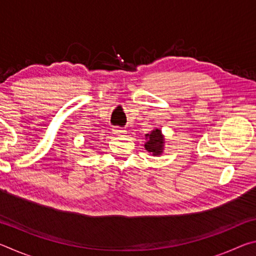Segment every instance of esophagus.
<instances>
[{"mask_svg":"<svg viewBox=\"0 0 256 256\" xmlns=\"http://www.w3.org/2000/svg\"><path fill=\"white\" fill-rule=\"evenodd\" d=\"M112 133H114L115 136H122L123 134H125V130L123 128H120V126H114L112 128Z\"/></svg>","mask_w":256,"mask_h":256,"instance_id":"1","label":"esophagus"}]
</instances>
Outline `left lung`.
<instances>
[{
    "mask_svg": "<svg viewBox=\"0 0 256 256\" xmlns=\"http://www.w3.org/2000/svg\"><path fill=\"white\" fill-rule=\"evenodd\" d=\"M144 148L154 157H159L164 152V136L160 128H154L150 133L146 134Z\"/></svg>",
    "mask_w": 256,
    "mask_h": 256,
    "instance_id": "obj_1",
    "label": "left lung"
}]
</instances>
